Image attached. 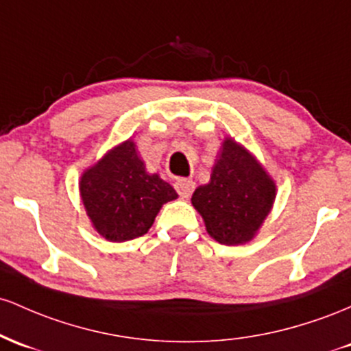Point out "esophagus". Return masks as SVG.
Here are the masks:
<instances>
[{"mask_svg":"<svg viewBox=\"0 0 351 351\" xmlns=\"http://www.w3.org/2000/svg\"><path fill=\"white\" fill-rule=\"evenodd\" d=\"M176 191L179 192L180 197H184V199H189V197L192 195V192H194L195 189V182L191 179H177L176 180Z\"/></svg>","mask_w":351,"mask_h":351,"instance_id":"1","label":"esophagus"}]
</instances>
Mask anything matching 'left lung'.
I'll return each instance as SVG.
<instances>
[{"label":"left lung","mask_w":351,"mask_h":351,"mask_svg":"<svg viewBox=\"0 0 351 351\" xmlns=\"http://www.w3.org/2000/svg\"><path fill=\"white\" fill-rule=\"evenodd\" d=\"M277 186L254 156L234 139L223 141L210 180L199 186L192 206L202 215L212 239L223 245L255 237L274 206Z\"/></svg>","instance_id":"1"}]
</instances>
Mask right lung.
<instances>
[{
  "mask_svg": "<svg viewBox=\"0 0 351 351\" xmlns=\"http://www.w3.org/2000/svg\"><path fill=\"white\" fill-rule=\"evenodd\" d=\"M80 192L93 227L109 242L147 234L160 207L177 199L171 184L145 171L131 139L82 172Z\"/></svg>",
  "mask_w": 351,
  "mask_h": 351,
  "instance_id": "1",
  "label": "right lung"
}]
</instances>
